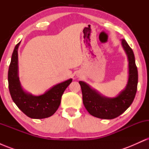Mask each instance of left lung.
Returning a JSON list of instances; mask_svg holds the SVG:
<instances>
[{
  "label": "left lung",
  "instance_id": "1",
  "mask_svg": "<svg viewBox=\"0 0 149 149\" xmlns=\"http://www.w3.org/2000/svg\"><path fill=\"white\" fill-rule=\"evenodd\" d=\"M121 43L127 56L129 76L125 88L117 97L109 98L102 96L85 82L79 81L85 109L90 115L99 118L113 119L121 115L131 105L136 95L138 71L134 52L125 40H121Z\"/></svg>",
  "mask_w": 149,
  "mask_h": 149
}]
</instances>
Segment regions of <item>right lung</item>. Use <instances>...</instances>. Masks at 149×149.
Segmentation results:
<instances>
[{
	"mask_svg": "<svg viewBox=\"0 0 149 149\" xmlns=\"http://www.w3.org/2000/svg\"><path fill=\"white\" fill-rule=\"evenodd\" d=\"M20 42L15 47L8 70V87L12 99L17 107L28 117L42 119L52 116L61 103L64 90L72 82L69 79L54 85L45 93L33 96L22 88L18 76V47Z\"/></svg>",
	"mask_w": 149,
	"mask_h": 149,
	"instance_id": "1",
	"label": "right lung"
}]
</instances>
